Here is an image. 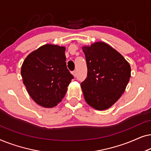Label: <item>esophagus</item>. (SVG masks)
<instances>
[{
  "label": "esophagus",
  "mask_w": 151,
  "mask_h": 151,
  "mask_svg": "<svg viewBox=\"0 0 151 151\" xmlns=\"http://www.w3.org/2000/svg\"><path fill=\"white\" fill-rule=\"evenodd\" d=\"M72 74H73V76H74V77H76V71H72Z\"/></svg>",
  "instance_id": "esophagus-1"
}]
</instances>
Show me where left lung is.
I'll use <instances>...</instances> for the list:
<instances>
[{
    "instance_id": "left-lung-1",
    "label": "left lung",
    "mask_w": 151,
    "mask_h": 151,
    "mask_svg": "<svg viewBox=\"0 0 151 151\" xmlns=\"http://www.w3.org/2000/svg\"><path fill=\"white\" fill-rule=\"evenodd\" d=\"M82 50L87 66V77L81 83L84 99L96 110H106L124 92L131 78V66L105 42L84 46Z\"/></svg>"
}]
</instances>
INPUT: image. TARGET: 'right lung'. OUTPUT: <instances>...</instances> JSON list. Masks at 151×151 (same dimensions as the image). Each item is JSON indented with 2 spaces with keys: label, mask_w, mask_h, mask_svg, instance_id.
Returning a JSON list of instances; mask_svg holds the SVG:
<instances>
[{
  "label": "right lung",
  "mask_w": 151,
  "mask_h": 151,
  "mask_svg": "<svg viewBox=\"0 0 151 151\" xmlns=\"http://www.w3.org/2000/svg\"><path fill=\"white\" fill-rule=\"evenodd\" d=\"M65 52V47L45 45L29 54L22 63V82L31 98L41 106H57L73 78L67 67Z\"/></svg>",
  "instance_id": "right-lung-1"
}]
</instances>
